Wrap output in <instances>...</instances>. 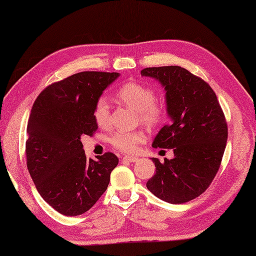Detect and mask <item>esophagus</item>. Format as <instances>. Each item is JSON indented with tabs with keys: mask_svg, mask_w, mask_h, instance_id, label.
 Here are the masks:
<instances>
[{
	"mask_svg": "<svg viewBox=\"0 0 256 256\" xmlns=\"http://www.w3.org/2000/svg\"><path fill=\"white\" fill-rule=\"evenodd\" d=\"M123 160H128V162H138V158L136 156H132V155H125L123 157Z\"/></svg>",
	"mask_w": 256,
	"mask_h": 256,
	"instance_id": "obj_1",
	"label": "esophagus"
}]
</instances>
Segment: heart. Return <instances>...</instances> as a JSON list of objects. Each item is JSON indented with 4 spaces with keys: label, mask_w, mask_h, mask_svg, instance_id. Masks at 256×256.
Masks as SVG:
<instances>
[{
    "label": "heart",
    "mask_w": 256,
    "mask_h": 256,
    "mask_svg": "<svg viewBox=\"0 0 256 256\" xmlns=\"http://www.w3.org/2000/svg\"><path fill=\"white\" fill-rule=\"evenodd\" d=\"M116 98L130 108L136 110L140 122L148 128L158 126L165 116L164 106L156 101V92L148 84L138 81H130L116 91ZM94 118L100 128H104L110 125V106L106 98L101 96L96 101ZM145 140L146 133L143 130H135L114 132L108 138V142L116 150L131 153L136 150Z\"/></svg>",
    "instance_id": "1"
}]
</instances>
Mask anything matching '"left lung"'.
<instances>
[{
  "label": "left lung",
  "mask_w": 256,
  "mask_h": 256,
  "mask_svg": "<svg viewBox=\"0 0 256 256\" xmlns=\"http://www.w3.org/2000/svg\"><path fill=\"white\" fill-rule=\"evenodd\" d=\"M140 74L165 86L170 122L153 142L174 150V158L155 162L146 187L157 198L179 204L199 197L218 172L228 140V123L214 91L204 79L179 66L152 67Z\"/></svg>",
  "instance_id": "1"
}]
</instances>
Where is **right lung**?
Returning a JSON list of instances; mask_svg holds the SVG:
<instances>
[{
  "label": "right lung",
  "instance_id": "add662e5",
  "mask_svg": "<svg viewBox=\"0 0 256 256\" xmlns=\"http://www.w3.org/2000/svg\"><path fill=\"white\" fill-rule=\"evenodd\" d=\"M118 72H82L42 90L27 123L26 164L37 192L59 214L79 216L94 206L118 158L108 152L86 157L82 135L98 130L94 108Z\"/></svg>",
  "mask_w": 256,
  "mask_h": 256
}]
</instances>
